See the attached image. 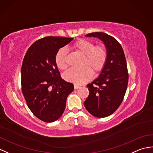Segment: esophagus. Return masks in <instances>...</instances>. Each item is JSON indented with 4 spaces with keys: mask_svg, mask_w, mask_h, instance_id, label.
Listing matches in <instances>:
<instances>
[{
    "mask_svg": "<svg viewBox=\"0 0 153 153\" xmlns=\"http://www.w3.org/2000/svg\"><path fill=\"white\" fill-rule=\"evenodd\" d=\"M79 86L77 85H74V89H79Z\"/></svg>",
    "mask_w": 153,
    "mask_h": 153,
    "instance_id": "esophagus-1",
    "label": "esophagus"
}]
</instances>
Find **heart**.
<instances>
[{"instance_id": "obj_1", "label": "heart", "mask_w": 153, "mask_h": 153, "mask_svg": "<svg viewBox=\"0 0 153 153\" xmlns=\"http://www.w3.org/2000/svg\"><path fill=\"white\" fill-rule=\"evenodd\" d=\"M73 49L84 56L81 69L71 68L64 74V79L76 85H82L88 82L94 74L101 71L106 64L107 53L105 48L95 46L93 42L85 39H79L72 45ZM55 63L60 70L66 69L67 64V51L61 48L55 55Z\"/></svg>"}]
</instances>
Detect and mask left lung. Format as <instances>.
I'll return each mask as SVG.
<instances>
[{
  "label": "left lung",
  "instance_id": "1",
  "mask_svg": "<svg viewBox=\"0 0 153 153\" xmlns=\"http://www.w3.org/2000/svg\"><path fill=\"white\" fill-rule=\"evenodd\" d=\"M86 37H97L105 45L107 59L99 76L87 85L89 95L84 102L85 108L97 118H105L118 109L124 97L128 73L123 48L115 38L103 32Z\"/></svg>",
  "mask_w": 153,
  "mask_h": 153
}]
</instances>
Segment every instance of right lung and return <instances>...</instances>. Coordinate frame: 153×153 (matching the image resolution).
Listing matches in <instances>:
<instances>
[{
  "label": "right lung",
  "instance_id": "right-lung-1",
  "mask_svg": "<svg viewBox=\"0 0 153 153\" xmlns=\"http://www.w3.org/2000/svg\"><path fill=\"white\" fill-rule=\"evenodd\" d=\"M73 38L46 37L28 48L21 70L22 93L27 106L42 121L53 122L62 115L74 85L61 78L55 55Z\"/></svg>",
  "mask_w": 153,
  "mask_h": 153
}]
</instances>
